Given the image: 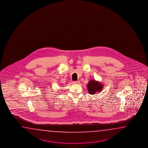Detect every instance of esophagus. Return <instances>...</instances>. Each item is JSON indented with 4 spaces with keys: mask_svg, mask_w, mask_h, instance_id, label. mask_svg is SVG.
<instances>
[{
    "mask_svg": "<svg viewBox=\"0 0 148 148\" xmlns=\"http://www.w3.org/2000/svg\"><path fill=\"white\" fill-rule=\"evenodd\" d=\"M73 84H79V81H75L73 82Z\"/></svg>",
    "mask_w": 148,
    "mask_h": 148,
    "instance_id": "1",
    "label": "esophagus"
}]
</instances>
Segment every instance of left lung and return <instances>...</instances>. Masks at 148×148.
<instances>
[{
  "label": "left lung",
  "mask_w": 148,
  "mask_h": 148,
  "mask_svg": "<svg viewBox=\"0 0 148 148\" xmlns=\"http://www.w3.org/2000/svg\"><path fill=\"white\" fill-rule=\"evenodd\" d=\"M103 86V84L98 81L95 80H90L87 85L88 93H89L90 95H94L96 92L99 93L101 91Z\"/></svg>",
  "instance_id": "1"
}]
</instances>
